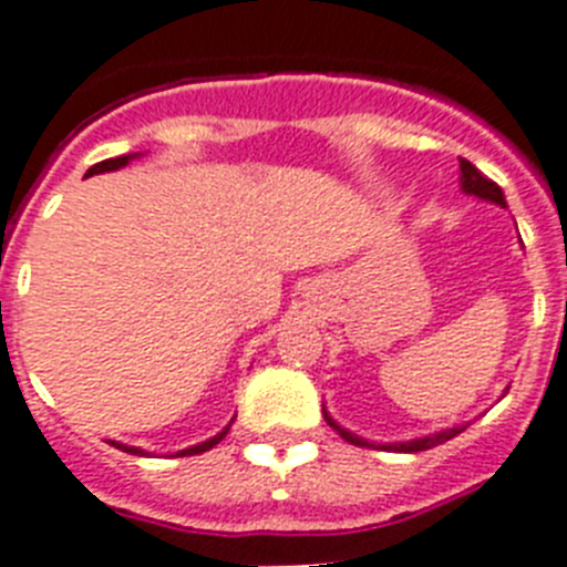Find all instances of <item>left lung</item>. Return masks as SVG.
<instances>
[{
	"mask_svg": "<svg viewBox=\"0 0 567 567\" xmlns=\"http://www.w3.org/2000/svg\"><path fill=\"white\" fill-rule=\"evenodd\" d=\"M461 189L467 195H475V198H482V202H489V204H498V207H507V202H504V193L502 187H498L496 181H489L487 175H482L478 169H475L470 161L461 158ZM322 415H326L328 426L331 430L340 432V437H346L349 444L354 446H369V450H394V453H421V450H432V446L444 444V441H450V437L461 435V432L467 430V426H450V430H441L435 432V435H423V437H412V441H394V444H374V441H365V437L354 435V432H349L346 426H340V423L334 421V417L328 415V409L322 406Z\"/></svg>",
	"mask_w": 567,
	"mask_h": 567,
	"instance_id": "left-lung-1",
	"label": "left lung"
}]
</instances>
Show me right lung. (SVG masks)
I'll return each instance as SVG.
<instances>
[{"instance_id": "right-lung-1", "label": "right lung", "mask_w": 567, "mask_h": 567, "mask_svg": "<svg viewBox=\"0 0 567 567\" xmlns=\"http://www.w3.org/2000/svg\"><path fill=\"white\" fill-rule=\"evenodd\" d=\"M135 158H141V152H132V155H121V158H109V161H100V164H94L92 169H89V173H85V175L114 173V169H121V166H126V164H130V161H135ZM233 421H236V417H233ZM233 421H230V423H233ZM230 423H227L225 430L218 432V435L207 437V441H202V444L187 446V450H181V453H175V455H198V453H207V450H213V446H216L218 441H221V437L227 435V432H230ZM112 444H114V441H112ZM114 446H117V450H123V453H132V455H146L144 450H141V446H126V444H114Z\"/></svg>"}]
</instances>
